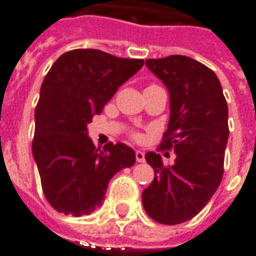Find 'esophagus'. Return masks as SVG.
I'll return each mask as SVG.
<instances>
[{
	"label": "esophagus",
	"instance_id": "esophagus-1",
	"mask_svg": "<svg viewBox=\"0 0 256 256\" xmlns=\"http://www.w3.org/2000/svg\"><path fill=\"white\" fill-rule=\"evenodd\" d=\"M136 159L140 163L145 162V152H142V150H136Z\"/></svg>",
	"mask_w": 256,
	"mask_h": 256
}]
</instances>
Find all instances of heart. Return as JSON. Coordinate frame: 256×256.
<instances>
[{
  "instance_id": "heart-1",
  "label": "heart",
  "mask_w": 256,
  "mask_h": 256,
  "mask_svg": "<svg viewBox=\"0 0 256 256\" xmlns=\"http://www.w3.org/2000/svg\"><path fill=\"white\" fill-rule=\"evenodd\" d=\"M150 86H154V84H150Z\"/></svg>"
}]
</instances>
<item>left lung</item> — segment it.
Masks as SVG:
<instances>
[{"label": "left lung", "instance_id": "1", "mask_svg": "<svg viewBox=\"0 0 256 256\" xmlns=\"http://www.w3.org/2000/svg\"><path fill=\"white\" fill-rule=\"evenodd\" d=\"M145 64L170 93L168 128L159 150H174L177 158L164 167L159 154L145 155L155 178L142 192V206L156 222L177 225L198 215L222 181L228 104L214 71L193 58L172 54Z\"/></svg>", "mask_w": 256, "mask_h": 256}]
</instances>
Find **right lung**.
Masks as SVG:
<instances>
[{
    "mask_svg": "<svg viewBox=\"0 0 256 256\" xmlns=\"http://www.w3.org/2000/svg\"><path fill=\"white\" fill-rule=\"evenodd\" d=\"M142 66L141 58L74 49L46 74L36 106L32 156L44 194L58 212H93L102 204L111 178L136 163V154L126 144L96 148L88 123Z\"/></svg>",
    "mask_w": 256,
    "mask_h": 256,
    "instance_id": "add662e5",
    "label": "right lung"
}]
</instances>
